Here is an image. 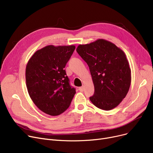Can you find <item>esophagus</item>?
Listing matches in <instances>:
<instances>
[{"instance_id": "34e87169", "label": "esophagus", "mask_w": 153, "mask_h": 153, "mask_svg": "<svg viewBox=\"0 0 153 153\" xmlns=\"http://www.w3.org/2000/svg\"><path fill=\"white\" fill-rule=\"evenodd\" d=\"M79 90L81 91V92H83L84 91V86H82V87H80L79 88Z\"/></svg>"}]
</instances>
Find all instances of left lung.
<instances>
[{"label": "left lung", "mask_w": 153, "mask_h": 153, "mask_svg": "<svg viewBox=\"0 0 153 153\" xmlns=\"http://www.w3.org/2000/svg\"><path fill=\"white\" fill-rule=\"evenodd\" d=\"M76 51L89 67L95 89L90 100L104 110L117 107L131 84V69L125 53L103 39L79 45Z\"/></svg>", "instance_id": "8db88e82"}]
</instances>
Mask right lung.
<instances>
[{
	"label": "right lung",
	"mask_w": 153,
	"mask_h": 153,
	"mask_svg": "<svg viewBox=\"0 0 153 153\" xmlns=\"http://www.w3.org/2000/svg\"><path fill=\"white\" fill-rule=\"evenodd\" d=\"M76 46L48 45L36 51L26 67L27 90L35 105L51 116L61 114L69 107L75 88L64 69Z\"/></svg>",
	"instance_id": "right-lung-1"
}]
</instances>
